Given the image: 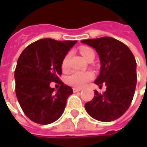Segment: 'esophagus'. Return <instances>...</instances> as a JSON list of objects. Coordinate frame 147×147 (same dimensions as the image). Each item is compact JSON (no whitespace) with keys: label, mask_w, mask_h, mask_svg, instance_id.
I'll use <instances>...</instances> for the list:
<instances>
[{"label":"esophagus","mask_w":147,"mask_h":147,"mask_svg":"<svg viewBox=\"0 0 147 147\" xmlns=\"http://www.w3.org/2000/svg\"><path fill=\"white\" fill-rule=\"evenodd\" d=\"M74 92H78V91H80V90H82V88H80V87H73L72 88Z\"/></svg>","instance_id":"esophagus-1"}]
</instances>
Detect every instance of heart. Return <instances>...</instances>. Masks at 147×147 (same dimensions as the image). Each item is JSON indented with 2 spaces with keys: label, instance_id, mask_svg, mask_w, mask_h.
Here are the masks:
<instances>
[{
  "label": "heart",
  "instance_id": "obj_1",
  "mask_svg": "<svg viewBox=\"0 0 147 147\" xmlns=\"http://www.w3.org/2000/svg\"><path fill=\"white\" fill-rule=\"evenodd\" d=\"M80 53L86 60L90 58H94V51L90 47H82L80 49ZM71 58V53H67L61 62V68L64 71H67L69 67V61ZM94 78V73L91 71H73L67 77V84L74 87H82L87 82H89Z\"/></svg>",
  "mask_w": 147,
  "mask_h": 147
}]
</instances>
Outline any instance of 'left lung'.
<instances>
[{"mask_svg": "<svg viewBox=\"0 0 147 147\" xmlns=\"http://www.w3.org/2000/svg\"><path fill=\"white\" fill-rule=\"evenodd\" d=\"M82 43L96 49L101 61V71L94 83L106 90L85 104L90 116L95 120L110 122L118 119L129 108L136 90V61L130 49L119 40L102 37L86 39Z\"/></svg>", "mask_w": 147, "mask_h": 147, "instance_id": "left-lung-1", "label": "left lung"}]
</instances>
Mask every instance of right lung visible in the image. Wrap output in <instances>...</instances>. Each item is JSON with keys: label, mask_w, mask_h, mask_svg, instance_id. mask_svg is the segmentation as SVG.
Segmentation results:
<instances>
[{"label": "right lung", "mask_w": 147, "mask_h": 147, "mask_svg": "<svg viewBox=\"0 0 147 147\" xmlns=\"http://www.w3.org/2000/svg\"><path fill=\"white\" fill-rule=\"evenodd\" d=\"M76 42L40 39L24 49L18 59L16 94L25 115L34 123L49 124L63 113L73 91L59 79L61 62ZM52 82L61 84L57 92L49 86Z\"/></svg>", "instance_id": "obj_1"}]
</instances>
